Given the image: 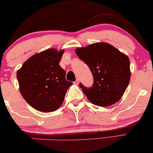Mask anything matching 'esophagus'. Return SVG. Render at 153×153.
<instances>
[{
	"label": "esophagus",
	"mask_w": 153,
	"mask_h": 153,
	"mask_svg": "<svg viewBox=\"0 0 153 153\" xmlns=\"http://www.w3.org/2000/svg\"><path fill=\"white\" fill-rule=\"evenodd\" d=\"M78 83H79V79H76V80L74 82V84H78Z\"/></svg>",
	"instance_id": "obj_1"
}]
</instances>
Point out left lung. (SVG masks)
Wrapping results in <instances>:
<instances>
[{
  "instance_id": "1",
  "label": "left lung",
  "mask_w": 153,
  "mask_h": 153,
  "mask_svg": "<svg viewBox=\"0 0 153 153\" xmlns=\"http://www.w3.org/2000/svg\"><path fill=\"white\" fill-rule=\"evenodd\" d=\"M76 53L89 67L93 77L89 88L79 83L88 100L99 106H108L119 101L131 79L128 56L105 42L77 48Z\"/></svg>"
}]
</instances>
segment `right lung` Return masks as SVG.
<instances>
[{"mask_svg":"<svg viewBox=\"0 0 153 153\" xmlns=\"http://www.w3.org/2000/svg\"><path fill=\"white\" fill-rule=\"evenodd\" d=\"M64 50L49 49L28 59L17 72L22 96L36 110L49 113L62 105L73 83L59 65Z\"/></svg>","mask_w":153,"mask_h":153,"instance_id":"right-lung-1","label":"right lung"}]
</instances>
